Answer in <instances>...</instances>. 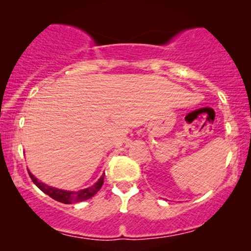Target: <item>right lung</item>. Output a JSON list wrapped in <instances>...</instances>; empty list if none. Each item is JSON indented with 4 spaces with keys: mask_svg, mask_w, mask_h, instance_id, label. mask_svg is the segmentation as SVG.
Wrapping results in <instances>:
<instances>
[{
    "mask_svg": "<svg viewBox=\"0 0 251 251\" xmlns=\"http://www.w3.org/2000/svg\"><path fill=\"white\" fill-rule=\"evenodd\" d=\"M29 176L31 180H33V183L35 184L37 188L41 190L42 192H45L46 195H48L50 197H51L53 200H55L57 201H61L63 204H72V203H77V201L89 200L91 197H93V196L96 195L100 189H101L105 174L99 178V180H98L94 185L89 186L87 189L79 190V191H66V190L51 188V186L46 185V184H43L41 181L37 180L36 178L30 174V172H29Z\"/></svg>",
    "mask_w": 251,
    "mask_h": 251,
    "instance_id": "right-lung-1",
    "label": "right lung"
}]
</instances>
